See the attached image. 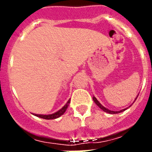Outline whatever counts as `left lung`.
Returning a JSON list of instances; mask_svg holds the SVG:
<instances>
[{"label": "left lung", "instance_id": "8db88e82", "mask_svg": "<svg viewBox=\"0 0 152 152\" xmlns=\"http://www.w3.org/2000/svg\"><path fill=\"white\" fill-rule=\"evenodd\" d=\"M93 100H94V102H95V104H96V105H97V106H99V107L100 109H102V110H103L104 112H106V113H111V114H113V113H121V112H122V111L125 110L127 109V108L124 109V110H120V111H112V110H108V109H106V107H104V106H102V105H101L97 99H96V98H95V97H93Z\"/></svg>", "mask_w": 152, "mask_h": 152}]
</instances>
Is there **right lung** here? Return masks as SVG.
<instances>
[{
	"instance_id": "add662e5",
	"label": "right lung",
	"mask_w": 152,
	"mask_h": 152,
	"mask_svg": "<svg viewBox=\"0 0 152 152\" xmlns=\"http://www.w3.org/2000/svg\"><path fill=\"white\" fill-rule=\"evenodd\" d=\"M69 103H70V99L69 101L67 102V103L64 105L63 107H62L60 110H58L56 113H53V114H49V115H43V114H34L37 117H39V118H43V119H46V120H51V119H56V118H59L60 116H61L62 114H64V113L65 112V110L68 108V106H69Z\"/></svg>"
}]
</instances>
